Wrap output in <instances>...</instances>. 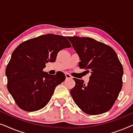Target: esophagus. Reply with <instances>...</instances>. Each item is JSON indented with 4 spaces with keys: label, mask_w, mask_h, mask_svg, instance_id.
Wrapping results in <instances>:
<instances>
[{
    "label": "esophagus",
    "mask_w": 133,
    "mask_h": 133,
    "mask_svg": "<svg viewBox=\"0 0 133 133\" xmlns=\"http://www.w3.org/2000/svg\"><path fill=\"white\" fill-rule=\"evenodd\" d=\"M65 77H66V79H72V76H71L70 74H69L68 73L65 74Z\"/></svg>",
    "instance_id": "esophagus-1"
}]
</instances>
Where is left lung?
I'll use <instances>...</instances> for the list:
<instances>
[{
  "label": "left lung",
  "mask_w": 133,
  "mask_h": 133,
  "mask_svg": "<svg viewBox=\"0 0 133 133\" xmlns=\"http://www.w3.org/2000/svg\"><path fill=\"white\" fill-rule=\"evenodd\" d=\"M79 56V66L91 72L90 81L73 78V101L85 113L97 115L112 108L122 87L123 70L111 47L90 37H67Z\"/></svg>",
  "instance_id": "8db88e82"
}]
</instances>
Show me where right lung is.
I'll return each instance as SVG.
<instances>
[{"label":"right lung","mask_w":133,"mask_h":133,"mask_svg":"<svg viewBox=\"0 0 133 133\" xmlns=\"http://www.w3.org/2000/svg\"><path fill=\"white\" fill-rule=\"evenodd\" d=\"M71 46L65 36L47 34L27 40L14 50L5 74L8 91L20 108L32 112L46 106L65 75H50L43 69L56 61L60 51Z\"/></svg>","instance_id":"add662e5"}]
</instances>
